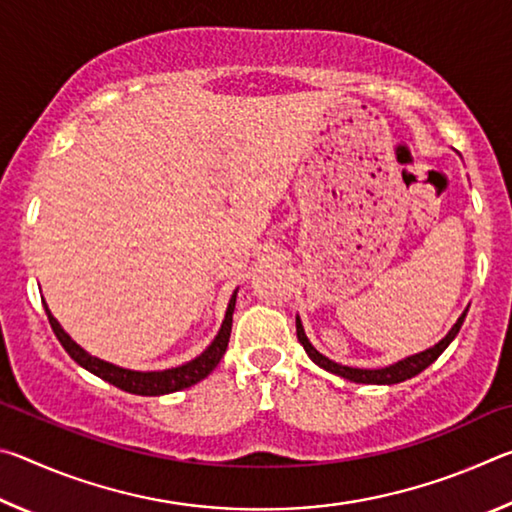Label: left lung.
Here are the masks:
<instances>
[{
  "mask_svg": "<svg viewBox=\"0 0 512 512\" xmlns=\"http://www.w3.org/2000/svg\"><path fill=\"white\" fill-rule=\"evenodd\" d=\"M465 316H467V309L463 311L461 318L456 320L454 327L449 329L445 339L438 341L436 345H433V348L424 350V352H418V354H413V357H406V359H402V361H397V363H393V366L377 368V370L341 366V363H336V361H332V359L323 357V354H320V352L314 348V345L309 343L305 329H302L300 318H296V332H298V341L302 343V348H305V352L309 354V359L314 361L316 366L325 368L327 372H334V375H339V377H343V379L357 381V384H388V386H391V384H400V381H406V379H411V377H415V375H420V372H422L424 368H429L431 363L436 361V359L440 357V354L445 352L447 345L456 339V334H458V329H461Z\"/></svg>",
  "mask_w": 512,
  "mask_h": 512,
  "instance_id": "1",
  "label": "left lung"
}]
</instances>
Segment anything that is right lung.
<instances>
[{"label":"right lung","mask_w":512,"mask_h":512,"mask_svg":"<svg viewBox=\"0 0 512 512\" xmlns=\"http://www.w3.org/2000/svg\"><path fill=\"white\" fill-rule=\"evenodd\" d=\"M235 302H237V291L232 293V298L228 302V311H225V318H223V325L219 329V334L214 336V341L207 345V350L203 354H198L196 359L183 363V366L169 368V370H158V372H140V370L119 368V366H115V363H108L103 359L92 357V354L85 352L81 345H76L72 341V336H69L65 329L60 327L58 320L51 316L47 302H42V305H45L49 325H51V329H54L56 339L60 341V345H63L69 357L79 363V366H83L85 370H90L92 375L106 379L108 384L117 386L126 393H133V395H167V393L183 391V388H189L192 384H198V381L210 375V372L216 368V363L223 359L225 350H228V341H230Z\"/></svg>","instance_id":"obj_1"}]
</instances>
